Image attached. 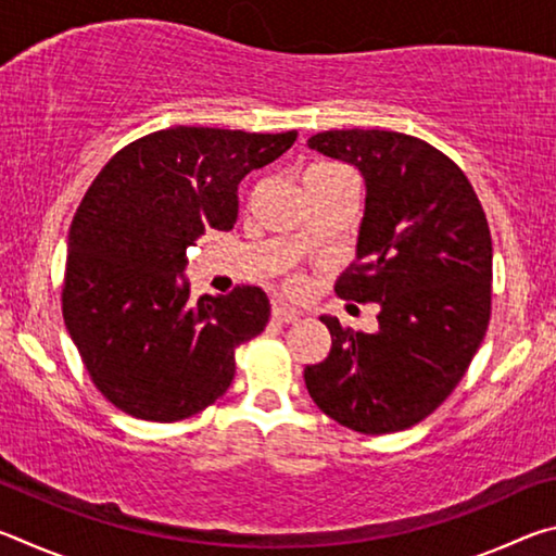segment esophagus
I'll return each mask as SVG.
<instances>
[{
    "label": "esophagus",
    "mask_w": 556,
    "mask_h": 556,
    "mask_svg": "<svg viewBox=\"0 0 556 556\" xmlns=\"http://www.w3.org/2000/svg\"><path fill=\"white\" fill-rule=\"evenodd\" d=\"M299 312L296 308H291V306H287V304H275L271 306V321H277V324H294V321H299Z\"/></svg>",
    "instance_id": "1"
}]
</instances>
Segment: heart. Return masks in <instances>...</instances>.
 Masks as SVG:
<instances>
[{"label":"heart","mask_w":556,"mask_h":556,"mask_svg":"<svg viewBox=\"0 0 556 556\" xmlns=\"http://www.w3.org/2000/svg\"><path fill=\"white\" fill-rule=\"evenodd\" d=\"M291 287H294V289H296V287H299V279H291Z\"/></svg>","instance_id":"1"}]
</instances>
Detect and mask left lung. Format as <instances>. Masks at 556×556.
Listing matches in <instances>:
<instances>
[{
  "mask_svg": "<svg viewBox=\"0 0 556 556\" xmlns=\"http://www.w3.org/2000/svg\"><path fill=\"white\" fill-rule=\"evenodd\" d=\"M308 147L353 164L365 181L355 265L343 299L380 306L378 331L321 316L331 353L306 365L316 407L361 434H390L429 417L468 370L491 321L493 242L466 174L417 137L331 129Z\"/></svg>",
  "mask_w": 556,
  "mask_h": 556,
  "instance_id": "obj_1",
  "label": "left lung"
}]
</instances>
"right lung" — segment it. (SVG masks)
<instances>
[{
    "label": "right lung",
    "instance_id": "1",
    "mask_svg": "<svg viewBox=\"0 0 556 556\" xmlns=\"http://www.w3.org/2000/svg\"><path fill=\"white\" fill-rule=\"evenodd\" d=\"M255 135L168 127L110 159L68 232L63 321L96 388L147 421L199 414L230 388L235 348L265 331L260 287L191 299L186 250L238 220V186L294 144Z\"/></svg>",
    "mask_w": 556,
    "mask_h": 556
}]
</instances>
